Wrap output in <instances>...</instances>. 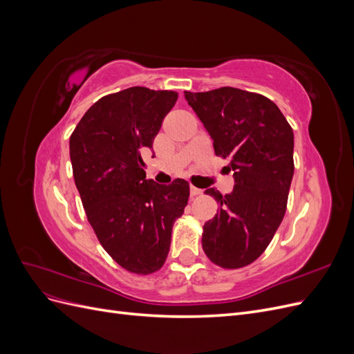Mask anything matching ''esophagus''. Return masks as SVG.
I'll list each match as a JSON object with an SVG mask.
<instances>
[{"label": "esophagus", "instance_id": "esophagus-1", "mask_svg": "<svg viewBox=\"0 0 354 354\" xmlns=\"http://www.w3.org/2000/svg\"><path fill=\"white\" fill-rule=\"evenodd\" d=\"M201 194H202L201 189H198V187H195V186H190V195H192V196H198V195H201Z\"/></svg>", "mask_w": 354, "mask_h": 354}]
</instances>
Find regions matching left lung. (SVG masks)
Returning <instances> with one entry per match:
<instances>
[{
	"instance_id": "8db88e82",
	"label": "left lung",
	"mask_w": 354,
	"mask_h": 354,
	"mask_svg": "<svg viewBox=\"0 0 354 354\" xmlns=\"http://www.w3.org/2000/svg\"><path fill=\"white\" fill-rule=\"evenodd\" d=\"M212 138L217 156L229 158L234 186L216 187V217L203 224L202 248L224 269L255 261L269 246L286 211L294 176V133L279 108L261 94L233 87L185 91Z\"/></svg>"
}]
</instances>
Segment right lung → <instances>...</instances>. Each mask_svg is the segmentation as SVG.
Returning a JSON list of instances; mask_svg holds the SVG:
<instances>
[{
    "label": "right lung",
    "mask_w": 354,
    "mask_h": 354,
    "mask_svg": "<svg viewBox=\"0 0 354 354\" xmlns=\"http://www.w3.org/2000/svg\"><path fill=\"white\" fill-rule=\"evenodd\" d=\"M177 97L146 87L108 94L85 112L69 140L75 185L94 233L118 264L137 274L164 266L173 224L187 205V181L167 186L146 178L142 156L152 151Z\"/></svg>",
    "instance_id": "right-lung-1"
}]
</instances>
